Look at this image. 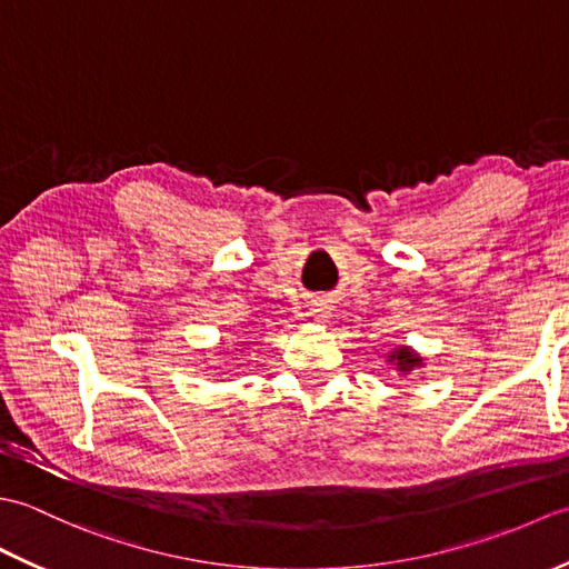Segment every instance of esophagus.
<instances>
[{"instance_id": "34e87169", "label": "esophagus", "mask_w": 569, "mask_h": 569, "mask_svg": "<svg viewBox=\"0 0 569 569\" xmlns=\"http://www.w3.org/2000/svg\"><path fill=\"white\" fill-rule=\"evenodd\" d=\"M312 318H318L320 322L328 320L330 318V308L325 306V303H316V306H312Z\"/></svg>"}]
</instances>
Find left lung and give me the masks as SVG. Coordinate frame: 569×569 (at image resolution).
I'll return each mask as SVG.
<instances>
[{
	"label": "left lung",
	"instance_id": "8db88e82",
	"mask_svg": "<svg viewBox=\"0 0 569 569\" xmlns=\"http://www.w3.org/2000/svg\"><path fill=\"white\" fill-rule=\"evenodd\" d=\"M386 361L398 371V377H408L410 371H416L422 367V357L416 352L413 347L408 345H396Z\"/></svg>",
	"mask_w": 569,
	"mask_h": 569
}]
</instances>
